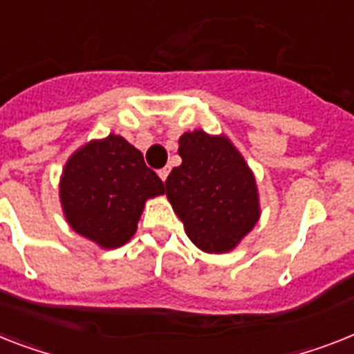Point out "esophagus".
<instances>
[{"label": "esophagus", "mask_w": 354, "mask_h": 354, "mask_svg": "<svg viewBox=\"0 0 354 354\" xmlns=\"http://www.w3.org/2000/svg\"><path fill=\"white\" fill-rule=\"evenodd\" d=\"M157 174H159L160 180H162V183H165L166 177H168V174H170V168H160V170L157 171Z\"/></svg>", "instance_id": "34e87169"}]
</instances>
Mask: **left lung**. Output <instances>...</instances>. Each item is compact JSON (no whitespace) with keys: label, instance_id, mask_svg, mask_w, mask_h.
Segmentation results:
<instances>
[{"label":"left lung","instance_id":"left-lung-1","mask_svg":"<svg viewBox=\"0 0 354 354\" xmlns=\"http://www.w3.org/2000/svg\"><path fill=\"white\" fill-rule=\"evenodd\" d=\"M180 166L166 179V197L186 235L206 253H226L261 215L255 177L226 137L195 130L179 139Z\"/></svg>","mask_w":354,"mask_h":354}]
</instances>
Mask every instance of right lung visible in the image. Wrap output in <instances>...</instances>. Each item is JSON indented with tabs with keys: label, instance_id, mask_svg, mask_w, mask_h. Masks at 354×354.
I'll use <instances>...</instances> for the list:
<instances>
[{
	"label": "right lung",
	"instance_id": "right-lung-1",
	"mask_svg": "<svg viewBox=\"0 0 354 354\" xmlns=\"http://www.w3.org/2000/svg\"><path fill=\"white\" fill-rule=\"evenodd\" d=\"M165 194L159 175L121 136L92 141L70 157L59 184L63 212L79 235L101 248L133 236L146 198Z\"/></svg>",
	"mask_w": 354,
	"mask_h": 354
}]
</instances>
